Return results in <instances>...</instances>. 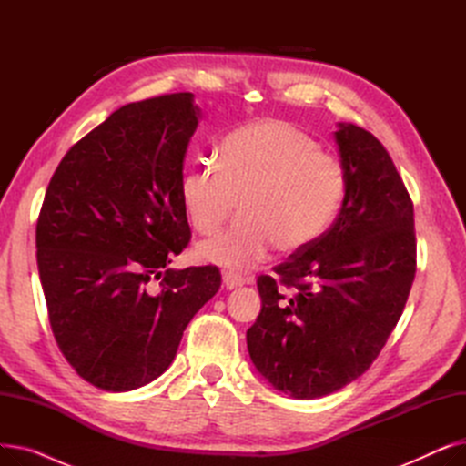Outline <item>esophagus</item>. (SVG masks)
<instances>
[{
    "instance_id": "obj_1",
    "label": "esophagus",
    "mask_w": 466,
    "mask_h": 466,
    "mask_svg": "<svg viewBox=\"0 0 466 466\" xmlns=\"http://www.w3.org/2000/svg\"><path fill=\"white\" fill-rule=\"evenodd\" d=\"M251 281H253L251 278H241L239 274H234V272L223 274V287H227V289H236V287H241V285L251 283Z\"/></svg>"
}]
</instances>
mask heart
Listing matches in <instances>:
<instances>
[{
    "mask_svg": "<svg viewBox=\"0 0 466 466\" xmlns=\"http://www.w3.org/2000/svg\"><path fill=\"white\" fill-rule=\"evenodd\" d=\"M218 166L196 164L181 177V202L196 232L215 234L196 249L202 262L248 270L278 246L295 253L319 238L344 194V169L319 143L279 118L253 120L218 145Z\"/></svg>",
    "mask_w": 466,
    "mask_h": 466,
    "instance_id": "1",
    "label": "heart"
}]
</instances>
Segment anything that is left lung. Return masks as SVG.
I'll use <instances>...</instances> for the list:
<instances>
[{
	"instance_id": "obj_1",
	"label": "left lung",
	"mask_w": 466,
	"mask_h": 466,
	"mask_svg": "<svg viewBox=\"0 0 466 466\" xmlns=\"http://www.w3.org/2000/svg\"><path fill=\"white\" fill-rule=\"evenodd\" d=\"M334 139L344 202L334 225L258 279L260 313L248 330L257 372L300 400L346 387L370 369L397 327L415 278L413 204L385 147L350 122Z\"/></svg>"
}]
</instances>
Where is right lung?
<instances>
[{"mask_svg":"<svg viewBox=\"0 0 466 466\" xmlns=\"http://www.w3.org/2000/svg\"><path fill=\"white\" fill-rule=\"evenodd\" d=\"M200 116L190 92L120 107L46 187L35 246L48 321L76 372L111 393L164 374L220 287L217 266L167 268L190 239L179 188Z\"/></svg>","mask_w":466,"mask_h":466,"instance_id":"obj_1","label":"right lung"}]
</instances>
